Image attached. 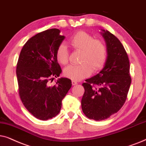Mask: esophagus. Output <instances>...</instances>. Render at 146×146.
<instances>
[{
    "instance_id": "esophagus-1",
    "label": "esophagus",
    "mask_w": 146,
    "mask_h": 146,
    "mask_svg": "<svg viewBox=\"0 0 146 146\" xmlns=\"http://www.w3.org/2000/svg\"><path fill=\"white\" fill-rule=\"evenodd\" d=\"M77 81H74V80L72 81V85H77Z\"/></svg>"
}]
</instances>
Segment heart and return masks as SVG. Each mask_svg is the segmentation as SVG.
<instances>
[{"label":"heart","instance_id":"b5f03b06","mask_svg":"<svg viewBox=\"0 0 146 146\" xmlns=\"http://www.w3.org/2000/svg\"><path fill=\"white\" fill-rule=\"evenodd\" d=\"M69 44L73 49L81 51L80 65H69L64 69V75L74 81H79L91 75L92 66L94 70L103 67L106 61L108 48L104 41L95 39L88 33L81 31L77 32L69 40ZM67 46L59 44L56 50V58L62 65L68 63Z\"/></svg>","mask_w":146,"mask_h":146}]
</instances>
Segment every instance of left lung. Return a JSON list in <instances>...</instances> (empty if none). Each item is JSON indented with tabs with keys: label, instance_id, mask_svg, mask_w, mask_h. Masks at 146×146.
Segmentation results:
<instances>
[{
	"label": "left lung",
	"instance_id": "obj_1",
	"mask_svg": "<svg viewBox=\"0 0 146 146\" xmlns=\"http://www.w3.org/2000/svg\"><path fill=\"white\" fill-rule=\"evenodd\" d=\"M108 56L102 71L85 80L81 108L86 117L96 121L108 119L125 103L131 82L129 61L123 44L115 35L102 29Z\"/></svg>",
	"mask_w": 146,
	"mask_h": 146
}]
</instances>
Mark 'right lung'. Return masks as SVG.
<instances>
[{
    "instance_id": "obj_1",
    "label": "right lung",
    "mask_w": 146,
    "mask_h": 146,
    "mask_svg": "<svg viewBox=\"0 0 146 146\" xmlns=\"http://www.w3.org/2000/svg\"><path fill=\"white\" fill-rule=\"evenodd\" d=\"M57 29H48L27 40L17 65V77L21 100L34 117L47 120L61 111L62 100L71 87L69 79L61 77L50 85L62 70L56 50L65 39Z\"/></svg>"
}]
</instances>
